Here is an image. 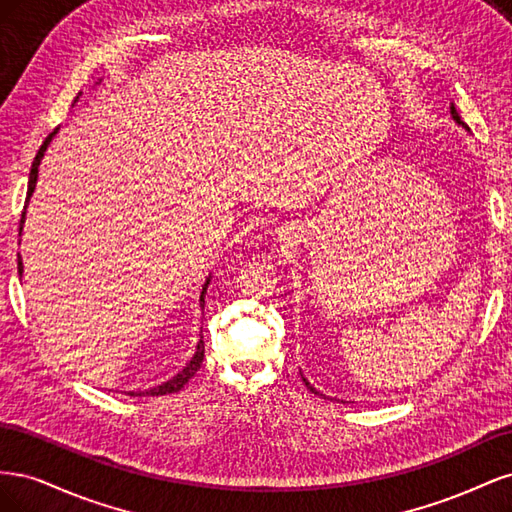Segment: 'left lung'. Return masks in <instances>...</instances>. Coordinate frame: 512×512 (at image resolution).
<instances>
[{
	"label": "left lung",
	"instance_id": "obj_1",
	"mask_svg": "<svg viewBox=\"0 0 512 512\" xmlns=\"http://www.w3.org/2000/svg\"><path fill=\"white\" fill-rule=\"evenodd\" d=\"M451 115H453V119H455V123H457V126H461V128H466V130L470 132V128L466 126V123H463V121H461V117H459V113H457V108H455V104H451ZM301 376H303V374H301ZM303 382H305V386H307V389H309V391H312V393H316V395H322L320 391H316V389H314V386H312V384H309V382H307V378H305V376H303ZM322 397H327V395H322ZM337 401H339V399H337Z\"/></svg>",
	"mask_w": 512,
	"mask_h": 512
}]
</instances>
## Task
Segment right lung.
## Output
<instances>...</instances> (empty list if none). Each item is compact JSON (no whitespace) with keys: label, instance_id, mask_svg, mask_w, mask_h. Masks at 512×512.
I'll return each mask as SVG.
<instances>
[{"label":"right lung","instance_id":"1","mask_svg":"<svg viewBox=\"0 0 512 512\" xmlns=\"http://www.w3.org/2000/svg\"><path fill=\"white\" fill-rule=\"evenodd\" d=\"M100 81H102V79H100ZM81 94H83V91H81ZM81 94H79V96H81ZM79 96H76V100H79ZM76 100H74V102H76ZM57 132H59V128H55L49 136H46V138H44V143L40 145V149H38V153H36L34 164H32V170H29V183H27L25 209H27L29 198H32V194H34V190H36L38 166H40V162H42V158H44V151H46V147L51 145V141H53ZM23 224H25V211H23V218H21V230H23ZM19 275H23V260H21V254H19ZM209 282H211V273H209V277H207L205 284H203V290H200V309H205V294H207ZM203 356H205V342H203V329H200V339H198V344H196V350H194V354H192V359H190L188 363H185V367L179 371V374H175L173 378L166 380V382H162V384H158V386H151V389H145V391H130L128 395H132V397H153V395H168V393H177V391H181L183 386L190 382V378L196 374L198 367L203 365Z\"/></svg>","mask_w":512,"mask_h":512}]
</instances>
